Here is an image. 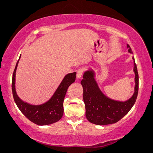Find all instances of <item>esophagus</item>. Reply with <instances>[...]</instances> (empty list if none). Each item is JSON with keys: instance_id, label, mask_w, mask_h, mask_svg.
<instances>
[{"instance_id": "esophagus-1", "label": "esophagus", "mask_w": 153, "mask_h": 153, "mask_svg": "<svg viewBox=\"0 0 153 153\" xmlns=\"http://www.w3.org/2000/svg\"><path fill=\"white\" fill-rule=\"evenodd\" d=\"M85 71V69L81 68H79L78 70H77V74H76V78L77 79H79L81 78V76H82V74H83V72H84Z\"/></svg>"}]
</instances>
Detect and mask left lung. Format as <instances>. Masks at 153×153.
<instances>
[{"instance_id": "8db88e82", "label": "left lung", "mask_w": 153, "mask_h": 153, "mask_svg": "<svg viewBox=\"0 0 153 153\" xmlns=\"http://www.w3.org/2000/svg\"><path fill=\"white\" fill-rule=\"evenodd\" d=\"M128 51L132 53L127 45ZM134 72L135 73L134 93L130 99L125 102L111 100L104 95L98 87L93 70L86 71L81 81L83 88V102L85 106V116L89 122L98 125L114 124L122 119L134 104L139 91V74L134 57Z\"/></svg>"}]
</instances>
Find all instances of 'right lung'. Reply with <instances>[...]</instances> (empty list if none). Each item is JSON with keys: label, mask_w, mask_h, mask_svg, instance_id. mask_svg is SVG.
Segmentation results:
<instances>
[{"label": "right lung", "mask_w": 153, "mask_h": 153, "mask_svg": "<svg viewBox=\"0 0 153 153\" xmlns=\"http://www.w3.org/2000/svg\"><path fill=\"white\" fill-rule=\"evenodd\" d=\"M19 60V59L16 62L12 81V95L16 106L28 120L36 125H47L57 122L63 115V101L65 96L68 87L75 81L76 73H70L64 77L53 95L49 101L40 105H32L22 101L16 95L15 90V75Z\"/></svg>", "instance_id": "right-lung-1"}]
</instances>
